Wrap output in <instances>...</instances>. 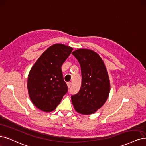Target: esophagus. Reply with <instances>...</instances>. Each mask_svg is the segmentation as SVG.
<instances>
[{
	"label": "esophagus",
	"mask_w": 146,
	"mask_h": 146,
	"mask_svg": "<svg viewBox=\"0 0 146 146\" xmlns=\"http://www.w3.org/2000/svg\"><path fill=\"white\" fill-rule=\"evenodd\" d=\"M67 86L68 88H70L71 86V82H67Z\"/></svg>",
	"instance_id": "esophagus-1"
}]
</instances>
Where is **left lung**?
<instances>
[{"instance_id": "obj_1", "label": "left lung", "mask_w": 146, "mask_h": 146, "mask_svg": "<svg viewBox=\"0 0 146 146\" xmlns=\"http://www.w3.org/2000/svg\"><path fill=\"white\" fill-rule=\"evenodd\" d=\"M81 66L82 82L79 92L72 95L76 111L84 115L95 113L106 102L110 84L105 64L99 55L87 49L72 52Z\"/></svg>"}]
</instances>
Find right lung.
Segmentation results:
<instances>
[{
    "label": "right lung",
    "instance_id": "obj_1",
    "mask_svg": "<svg viewBox=\"0 0 146 146\" xmlns=\"http://www.w3.org/2000/svg\"><path fill=\"white\" fill-rule=\"evenodd\" d=\"M72 50L66 45L54 44L42 54L30 70L27 84L29 96L35 106L43 112L56 109L68 92L61 67Z\"/></svg>",
    "mask_w": 146,
    "mask_h": 146
}]
</instances>
